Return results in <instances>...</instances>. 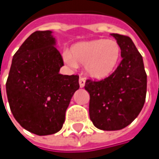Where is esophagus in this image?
I'll return each mask as SVG.
<instances>
[{
  "mask_svg": "<svg viewBox=\"0 0 159 159\" xmlns=\"http://www.w3.org/2000/svg\"><path fill=\"white\" fill-rule=\"evenodd\" d=\"M84 84H85V80L84 77H80L79 78V84L80 87H84Z\"/></svg>",
  "mask_w": 159,
  "mask_h": 159,
  "instance_id": "esophagus-1",
  "label": "esophagus"
}]
</instances>
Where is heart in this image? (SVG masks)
I'll use <instances>...</instances> for the list:
<instances>
[{
    "label": "heart",
    "mask_w": 159,
    "mask_h": 159,
    "mask_svg": "<svg viewBox=\"0 0 159 159\" xmlns=\"http://www.w3.org/2000/svg\"><path fill=\"white\" fill-rule=\"evenodd\" d=\"M120 57V46L113 39H97L76 44L71 53L64 55L72 67L84 65L86 75L94 79H103L111 75Z\"/></svg>",
    "instance_id": "1"
}]
</instances>
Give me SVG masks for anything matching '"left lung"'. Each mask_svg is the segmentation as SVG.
Returning <instances> with one entry per match:
<instances>
[{
  "label": "left lung",
  "mask_w": 159,
  "mask_h": 159,
  "mask_svg": "<svg viewBox=\"0 0 159 159\" xmlns=\"http://www.w3.org/2000/svg\"><path fill=\"white\" fill-rule=\"evenodd\" d=\"M111 35L120 46L122 60L108 77L88 78L84 84L90 95V120L104 131L120 130L131 124L142 111L146 96L142 55L128 36Z\"/></svg>",
  "instance_id": "left-lung-1"
}]
</instances>
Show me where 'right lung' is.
Wrapping results in <instances>:
<instances>
[{"label":"right lung","mask_w":159,"mask_h":159,"mask_svg":"<svg viewBox=\"0 0 159 159\" xmlns=\"http://www.w3.org/2000/svg\"><path fill=\"white\" fill-rule=\"evenodd\" d=\"M51 31H36L16 52L6 82L11 111L17 122L38 135L59 132L65 111L79 88V75L59 74L63 60Z\"/></svg>","instance_id":"right-lung-1"}]
</instances>
